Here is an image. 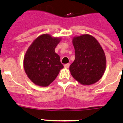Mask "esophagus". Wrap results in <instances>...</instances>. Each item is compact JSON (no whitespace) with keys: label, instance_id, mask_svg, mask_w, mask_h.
<instances>
[{"label":"esophagus","instance_id":"esophagus-1","mask_svg":"<svg viewBox=\"0 0 123 123\" xmlns=\"http://www.w3.org/2000/svg\"><path fill=\"white\" fill-rule=\"evenodd\" d=\"M69 66H70V64H69V63H67V64H64V68H68L69 67Z\"/></svg>","mask_w":123,"mask_h":123}]
</instances>
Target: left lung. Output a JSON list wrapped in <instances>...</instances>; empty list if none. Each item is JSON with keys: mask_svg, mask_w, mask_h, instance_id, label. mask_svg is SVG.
<instances>
[{"mask_svg": "<svg viewBox=\"0 0 123 123\" xmlns=\"http://www.w3.org/2000/svg\"><path fill=\"white\" fill-rule=\"evenodd\" d=\"M75 59L70 64L72 76L83 85H89L102 78L106 57L99 43L92 35L84 34L73 38Z\"/></svg>", "mask_w": 123, "mask_h": 123, "instance_id": "8db88e82", "label": "left lung"}]
</instances>
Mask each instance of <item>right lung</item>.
<instances>
[{
	"instance_id": "add662e5",
	"label": "right lung",
	"mask_w": 123,
	"mask_h": 123,
	"mask_svg": "<svg viewBox=\"0 0 123 123\" xmlns=\"http://www.w3.org/2000/svg\"><path fill=\"white\" fill-rule=\"evenodd\" d=\"M60 38L43 34L37 38L26 51L24 66L28 77L34 83L47 86L55 80L63 68L55 48Z\"/></svg>"
}]
</instances>
